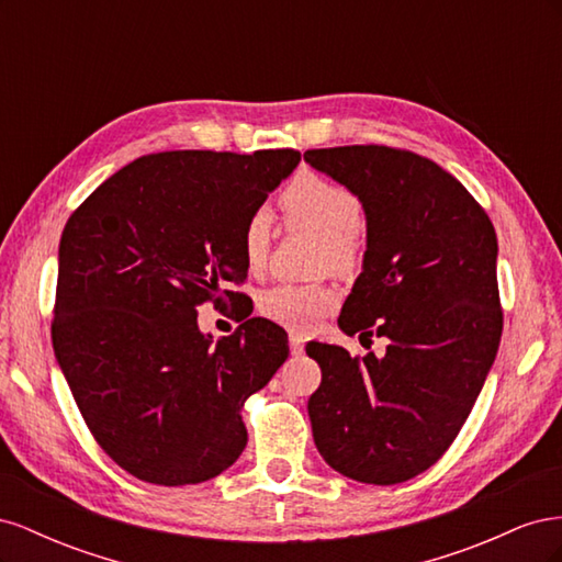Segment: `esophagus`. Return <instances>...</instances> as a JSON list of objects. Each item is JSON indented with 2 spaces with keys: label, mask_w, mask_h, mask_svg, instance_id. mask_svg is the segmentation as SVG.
<instances>
[{
  "label": "esophagus",
  "mask_w": 562,
  "mask_h": 562,
  "mask_svg": "<svg viewBox=\"0 0 562 562\" xmlns=\"http://www.w3.org/2000/svg\"><path fill=\"white\" fill-rule=\"evenodd\" d=\"M304 351V337L300 333H291V353L300 356Z\"/></svg>",
  "instance_id": "esophagus-1"
}]
</instances>
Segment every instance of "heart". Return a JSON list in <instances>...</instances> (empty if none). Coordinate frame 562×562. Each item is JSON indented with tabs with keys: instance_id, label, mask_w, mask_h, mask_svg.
<instances>
[{
	"instance_id": "heart-1",
	"label": "heart",
	"mask_w": 562,
	"mask_h": 562,
	"mask_svg": "<svg viewBox=\"0 0 562 562\" xmlns=\"http://www.w3.org/2000/svg\"><path fill=\"white\" fill-rule=\"evenodd\" d=\"M281 211L288 227L316 232L323 239V265L349 267L361 248L363 203L351 190L326 178L304 173L285 187ZM271 215L255 211L241 232V250L248 271L258 274L269 260ZM337 295L328 285L279 283L260 295V314L285 328L307 330L333 312Z\"/></svg>"
}]
</instances>
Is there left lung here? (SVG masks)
<instances>
[{"label":"left lung","instance_id":"obj_1","mask_svg":"<svg viewBox=\"0 0 562 562\" xmlns=\"http://www.w3.org/2000/svg\"><path fill=\"white\" fill-rule=\"evenodd\" d=\"M304 161L361 199L363 271L337 323L386 337V353L310 342L321 384L314 443L351 481L396 485L452 446L502 337L497 234L467 187L415 151L386 145L307 149Z\"/></svg>","mask_w":562,"mask_h":562}]
</instances>
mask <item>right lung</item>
Listing matches in <instances>:
<instances>
[{
    "label": "right lung",
    "mask_w": 562,
    "mask_h": 562,
    "mask_svg": "<svg viewBox=\"0 0 562 562\" xmlns=\"http://www.w3.org/2000/svg\"><path fill=\"white\" fill-rule=\"evenodd\" d=\"M297 164L295 149L159 151L67 220L50 339L95 443L135 479L194 485L244 452L241 407L288 359V335L255 316L213 342L196 310L244 297L225 283L248 277L246 220Z\"/></svg>",
    "instance_id": "add662e5"
}]
</instances>
